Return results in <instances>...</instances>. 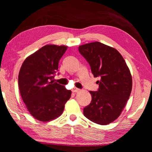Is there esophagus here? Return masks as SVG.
Here are the masks:
<instances>
[{
  "label": "esophagus",
  "mask_w": 152,
  "mask_h": 152,
  "mask_svg": "<svg viewBox=\"0 0 152 152\" xmlns=\"http://www.w3.org/2000/svg\"><path fill=\"white\" fill-rule=\"evenodd\" d=\"M80 91V89H78V88H73V89H72V91L73 93H76V92H78V91Z\"/></svg>",
  "instance_id": "34e87169"
}]
</instances>
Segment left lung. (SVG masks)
<instances>
[{
    "instance_id": "left-lung-1",
    "label": "left lung",
    "mask_w": 152,
    "mask_h": 152,
    "mask_svg": "<svg viewBox=\"0 0 152 152\" xmlns=\"http://www.w3.org/2000/svg\"><path fill=\"white\" fill-rule=\"evenodd\" d=\"M79 52L89 63L93 76L99 77L98 91H90L92 100L83 115L99 125L117 119L132 90V77L124 58L115 48L99 42L80 46Z\"/></svg>"
}]
</instances>
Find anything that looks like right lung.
<instances>
[{
  "instance_id": "obj_1",
  "label": "right lung",
  "mask_w": 152,
  "mask_h": 152,
  "mask_svg": "<svg viewBox=\"0 0 152 152\" xmlns=\"http://www.w3.org/2000/svg\"><path fill=\"white\" fill-rule=\"evenodd\" d=\"M67 46L46 45L23 63L18 76L19 92L30 114L41 121L62 114L71 91L53 82L59 61Z\"/></svg>"
}]
</instances>
